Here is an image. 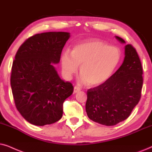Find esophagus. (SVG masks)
<instances>
[{
    "label": "esophagus",
    "instance_id": "34e87169",
    "mask_svg": "<svg viewBox=\"0 0 152 152\" xmlns=\"http://www.w3.org/2000/svg\"><path fill=\"white\" fill-rule=\"evenodd\" d=\"M80 90V89L79 87L74 86V93H77V92H79Z\"/></svg>",
    "mask_w": 152,
    "mask_h": 152
}]
</instances>
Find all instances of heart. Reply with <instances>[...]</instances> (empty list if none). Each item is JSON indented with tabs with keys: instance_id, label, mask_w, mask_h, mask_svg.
Wrapping results in <instances>:
<instances>
[{
	"instance_id": "b5f03b06",
	"label": "heart",
	"mask_w": 152,
	"mask_h": 152,
	"mask_svg": "<svg viewBox=\"0 0 152 152\" xmlns=\"http://www.w3.org/2000/svg\"><path fill=\"white\" fill-rule=\"evenodd\" d=\"M122 53L120 48L106 42L90 39L73 48L71 54L63 53L60 58L62 72L66 79L80 66V81L90 86H98L106 81L118 67Z\"/></svg>"
}]
</instances>
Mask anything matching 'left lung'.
<instances>
[{
	"label": "left lung",
	"mask_w": 152,
	"mask_h": 152,
	"mask_svg": "<svg viewBox=\"0 0 152 152\" xmlns=\"http://www.w3.org/2000/svg\"><path fill=\"white\" fill-rule=\"evenodd\" d=\"M121 43L122 38L116 36ZM120 67L104 83L87 91L86 110L91 120L114 126L128 118L138 104L142 88V68L135 48L125 46Z\"/></svg>",
	"instance_id": "left-lung-1"
}]
</instances>
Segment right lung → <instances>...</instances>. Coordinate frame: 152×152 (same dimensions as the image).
Here are the masks:
<instances>
[{
  "mask_svg": "<svg viewBox=\"0 0 152 152\" xmlns=\"http://www.w3.org/2000/svg\"><path fill=\"white\" fill-rule=\"evenodd\" d=\"M66 32L36 34L21 44L12 66L10 84L15 106L26 121L36 126L61 119L64 100L74 87L58 76L53 64L60 62Z\"/></svg>",
  "mask_w": 152,
  "mask_h": 152,
  "instance_id": "1",
  "label": "right lung"
}]
</instances>
